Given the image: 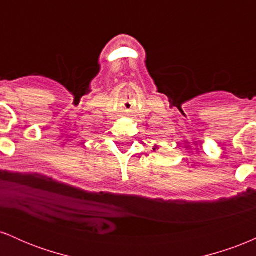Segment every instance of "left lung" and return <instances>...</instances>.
<instances>
[{
  "instance_id": "obj_1",
  "label": "left lung",
  "mask_w": 256,
  "mask_h": 256,
  "mask_svg": "<svg viewBox=\"0 0 256 256\" xmlns=\"http://www.w3.org/2000/svg\"><path fill=\"white\" fill-rule=\"evenodd\" d=\"M156 149H158V146H154V148H152V150H154V152H155V150H156Z\"/></svg>"
}]
</instances>
